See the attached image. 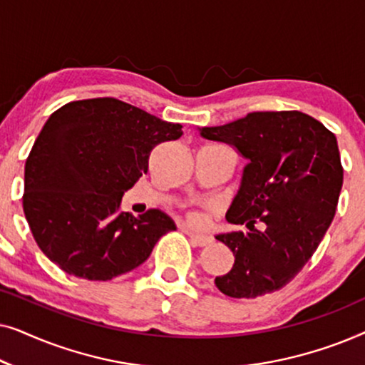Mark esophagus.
I'll return each mask as SVG.
<instances>
[{"label": "esophagus", "instance_id": "esophagus-1", "mask_svg": "<svg viewBox=\"0 0 365 365\" xmlns=\"http://www.w3.org/2000/svg\"><path fill=\"white\" fill-rule=\"evenodd\" d=\"M184 232L187 234L189 239H191L192 244H196V246H207V244L212 241V239L206 236V234H197V232L191 231V229H184Z\"/></svg>", "mask_w": 365, "mask_h": 365}]
</instances>
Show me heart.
I'll return each instance as SVG.
<instances>
[{"label":"heart","mask_w":365,"mask_h":365,"mask_svg":"<svg viewBox=\"0 0 365 365\" xmlns=\"http://www.w3.org/2000/svg\"><path fill=\"white\" fill-rule=\"evenodd\" d=\"M192 221H197V217H196V216H192Z\"/></svg>","instance_id":"b5f03b06"}]
</instances>
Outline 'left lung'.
Masks as SVG:
<instances>
[{
	"label": "left lung",
	"instance_id": "left-lung-1",
	"mask_svg": "<svg viewBox=\"0 0 365 365\" xmlns=\"http://www.w3.org/2000/svg\"><path fill=\"white\" fill-rule=\"evenodd\" d=\"M199 134L247 159L226 212L229 222L246 224L247 231L216 234L234 264L214 284L236 299L279 291L312 257L336 214L344 179L336 136L301 111L249 113L199 128Z\"/></svg>",
	"mask_w": 365,
	"mask_h": 365
}]
</instances>
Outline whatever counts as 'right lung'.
I'll return each instance as SVG.
<instances>
[{
  "label": "right lung",
  "instance_id": "1",
  "mask_svg": "<svg viewBox=\"0 0 365 365\" xmlns=\"http://www.w3.org/2000/svg\"><path fill=\"white\" fill-rule=\"evenodd\" d=\"M181 128L114 98L54 111L24 166V216L44 256L89 281L141 266L176 224L159 209L136 217L119 206L148 173L153 149L181 138Z\"/></svg>",
  "mask_w": 365,
  "mask_h": 365
}]
</instances>
